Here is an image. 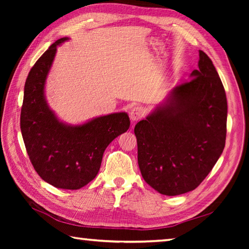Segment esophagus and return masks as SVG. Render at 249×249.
I'll return each instance as SVG.
<instances>
[{"mask_svg": "<svg viewBox=\"0 0 249 249\" xmlns=\"http://www.w3.org/2000/svg\"><path fill=\"white\" fill-rule=\"evenodd\" d=\"M144 113H145V110L143 107H141V106H136V107H134L130 110L129 116L131 121H138L144 115Z\"/></svg>", "mask_w": 249, "mask_h": 249, "instance_id": "1", "label": "esophagus"}]
</instances>
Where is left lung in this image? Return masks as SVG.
I'll return each mask as SVG.
<instances>
[{"label": "left lung", "mask_w": 249, "mask_h": 249, "mask_svg": "<svg viewBox=\"0 0 249 249\" xmlns=\"http://www.w3.org/2000/svg\"><path fill=\"white\" fill-rule=\"evenodd\" d=\"M198 70L173 88L166 102L135 126L138 165L160 194L192 192L224 151L227 98L213 62L199 50Z\"/></svg>", "instance_id": "left-lung-1"}]
</instances>
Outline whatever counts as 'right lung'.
Instances as JSON below:
<instances>
[{
	"label": "right lung",
	"mask_w": 249,
	"mask_h": 249,
	"mask_svg": "<svg viewBox=\"0 0 249 249\" xmlns=\"http://www.w3.org/2000/svg\"><path fill=\"white\" fill-rule=\"evenodd\" d=\"M52 44L32 67L24 86L20 128L35 171L45 182L63 189H79L97 176L105 150L130 125L126 112L111 113L82 125L56 118L45 97V83L57 46Z\"/></svg>",
	"instance_id": "add662e5"
}]
</instances>
